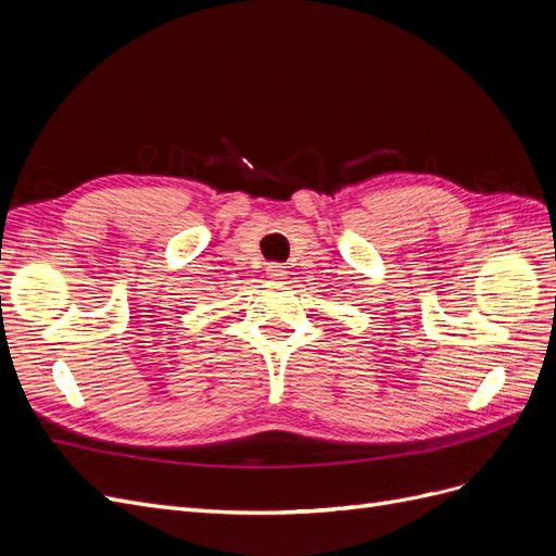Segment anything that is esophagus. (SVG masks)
<instances>
[{
  "label": "esophagus",
  "mask_w": 556,
  "mask_h": 556,
  "mask_svg": "<svg viewBox=\"0 0 556 556\" xmlns=\"http://www.w3.org/2000/svg\"><path fill=\"white\" fill-rule=\"evenodd\" d=\"M266 276H268V280H285L288 278V271H285V266L282 264H268L266 266Z\"/></svg>",
  "instance_id": "obj_1"
}]
</instances>
